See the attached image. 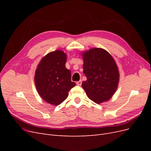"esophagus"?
<instances>
[{
	"label": "esophagus",
	"mask_w": 151,
	"mask_h": 151,
	"mask_svg": "<svg viewBox=\"0 0 151 151\" xmlns=\"http://www.w3.org/2000/svg\"><path fill=\"white\" fill-rule=\"evenodd\" d=\"M76 84L78 85V86H81V84H82V81L80 80V81H79L76 82Z\"/></svg>",
	"instance_id": "esophagus-1"
}]
</instances>
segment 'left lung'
I'll return each instance as SVG.
<instances>
[{"label": "left lung", "instance_id": "left-lung-1", "mask_svg": "<svg viewBox=\"0 0 151 151\" xmlns=\"http://www.w3.org/2000/svg\"><path fill=\"white\" fill-rule=\"evenodd\" d=\"M83 72L87 80L82 83L88 98L99 104L110 99L119 82V72L114 59L106 50L94 48L83 53Z\"/></svg>", "mask_w": 151, "mask_h": 151}]
</instances>
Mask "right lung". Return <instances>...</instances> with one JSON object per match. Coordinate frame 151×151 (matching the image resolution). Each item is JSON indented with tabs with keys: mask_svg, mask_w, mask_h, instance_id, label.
I'll return each instance as SVG.
<instances>
[{
	"mask_svg": "<svg viewBox=\"0 0 151 151\" xmlns=\"http://www.w3.org/2000/svg\"><path fill=\"white\" fill-rule=\"evenodd\" d=\"M66 61L65 53L56 50L45 55L36 70L35 82L38 94L55 106L64 101L68 91L76 86L71 81L70 70L65 67Z\"/></svg>",
	"mask_w": 151,
	"mask_h": 151,
	"instance_id": "add662e5",
	"label": "right lung"
}]
</instances>
